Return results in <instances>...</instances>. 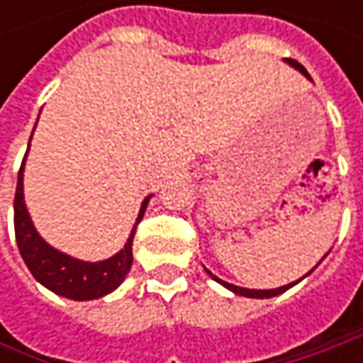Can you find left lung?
Masks as SVG:
<instances>
[{
    "mask_svg": "<svg viewBox=\"0 0 363 363\" xmlns=\"http://www.w3.org/2000/svg\"><path fill=\"white\" fill-rule=\"evenodd\" d=\"M286 62L291 64L293 68H297L299 72H303L305 77L311 80V77H309V72H307V70H305V68H303V66H301V64L297 62V60H291V58H286ZM311 271H313V269H311ZM311 271H309V272H311ZM206 272H208V274H210V277H212V279H214L216 283H220V285H224V286H226V289H230L232 293H236V295H242V297H252V299H269V297H274V295H281V293H285L286 289H291V286L297 285V283H299V281H301V279H299V281H295V283H289V285L279 286V289H267V291H258V289H244V286L230 285V283H226V281L218 279L216 274H212V272L208 271V269H206ZM309 272H307V274H309ZM307 274H305V277H307Z\"/></svg>",
    "mask_w": 363,
    "mask_h": 363,
    "instance_id": "1",
    "label": "left lung"
}]
</instances>
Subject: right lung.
Returning <instances> with one entry per match:
<instances>
[{"instance_id": "1", "label": "right lung", "mask_w": 363, "mask_h": 363, "mask_svg": "<svg viewBox=\"0 0 363 363\" xmlns=\"http://www.w3.org/2000/svg\"><path fill=\"white\" fill-rule=\"evenodd\" d=\"M23 163H26V157L21 161L18 188H16V198H13V226H16V242H18L26 267L34 274L38 283H42L52 293L66 297V299L91 301L113 293L125 281L127 272L131 269L133 236L137 230V224L145 214L151 196H147L141 203L131 236L127 238V244L119 252L106 260L84 262V260L68 257L60 250L52 248L35 232L32 218L28 214L26 202H23Z\"/></svg>"}]
</instances>
